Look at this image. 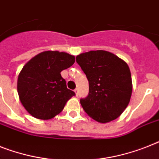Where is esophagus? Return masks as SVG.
Listing matches in <instances>:
<instances>
[{"label":"esophagus","mask_w":159,"mask_h":159,"mask_svg":"<svg viewBox=\"0 0 159 159\" xmlns=\"http://www.w3.org/2000/svg\"><path fill=\"white\" fill-rule=\"evenodd\" d=\"M74 92H75V94H76V95H78V88H76L75 90H74Z\"/></svg>","instance_id":"obj_1"}]
</instances>
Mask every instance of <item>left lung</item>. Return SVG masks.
<instances>
[{
  "label": "left lung",
  "instance_id": "1",
  "mask_svg": "<svg viewBox=\"0 0 159 159\" xmlns=\"http://www.w3.org/2000/svg\"><path fill=\"white\" fill-rule=\"evenodd\" d=\"M76 61L89 82V93L80 103L87 114L99 122L119 117L132 92L128 65L113 53L91 50L77 55Z\"/></svg>",
  "mask_w": 159,
  "mask_h": 159
}]
</instances>
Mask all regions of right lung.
<instances>
[{"label": "right lung", "mask_w": 159, "mask_h": 159, "mask_svg": "<svg viewBox=\"0 0 159 159\" xmlns=\"http://www.w3.org/2000/svg\"><path fill=\"white\" fill-rule=\"evenodd\" d=\"M68 53L44 51L29 60L18 77V94L25 109L38 119H50L64 109L75 92L67 88L61 71L74 64Z\"/></svg>", "instance_id": "right-lung-1"}]
</instances>
